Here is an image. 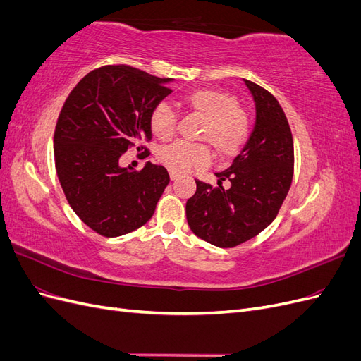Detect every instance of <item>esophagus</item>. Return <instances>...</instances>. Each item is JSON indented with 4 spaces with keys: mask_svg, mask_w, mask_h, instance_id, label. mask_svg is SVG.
Returning a JSON list of instances; mask_svg holds the SVG:
<instances>
[{
    "mask_svg": "<svg viewBox=\"0 0 361 361\" xmlns=\"http://www.w3.org/2000/svg\"><path fill=\"white\" fill-rule=\"evenodd\" d=\"M178 176H179V174H178L176 171H171V170H170V179H171V180H174V179H178Z\"/></svg>",
    "mask_w": 361,
    "mask_h": 361,
    "instance_id": "esophagus-1",
    "label": "esophagus"
}]
</instances>
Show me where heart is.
I'll return each mask as SVG.
<instances>
[{"label":"heart","mask_w":361,"mask_h":361,"mask_svg":"<svg viewBox=\"0 0 361 361\" xmlns=\"http://www.w3.org/2000/svg\"><path fill=\"white\" fill-rule=\"evenodd\" d=\"M195 111L204 116L200 138L207 141L220 157H235L248 141L250 117L238 106V99L228 92L199 89L185 96ZM178 114L170 101L161 99L150 111V129L159 140H169L176 133ZM158 159L169 170L185 173L206 167L211 161L209 147L203 143L174 141L158 150Z\"/></svg>","instance_id":"heart-1"}]
</instances>
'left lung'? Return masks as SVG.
I'll return each instance as SVG.
<instances>
[{
  "label": "left lung",
  "instance_id": "1",
  "mask_svg": "<svg viewBox=\"0 0 361 361\" xmlns=\"http://www.w3.org/2000/svg\"><path fill=\"white\" fill-rule=\"evenodd\" d=\"M256 104V125L232 166L216 173L218 187L195 180L187 221L203 241L232 248L259 235L277 216L293 178V140L279 101L245 80ZM231 180L224 190L222 180Z\"/></svg>",
  "mask_w": 361,
  "mask_h": 361
}]
</instances>
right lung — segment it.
Wrapping results in <instances>:
<instances>
[{
  "instance_id": "obj_1",
  "label": "right lung",
  "mask_w": 361,
  "mask_h": 361,
  "mask_svg": "<svg viewBox=\"0 0 361 361\" xmlns=\"http://www.w3.org/2000/svg\"><path fill=\"white\" fill-rule=\"evenodd\" d=\"M170 81L108 64L87 73L64 101L54 133L57 176L73 212L105 238L146 224L170 182L157 164L140 171L118 166L129 147L152 140L150 111L171 93Z\"/></svg>"
}]
</instances>
